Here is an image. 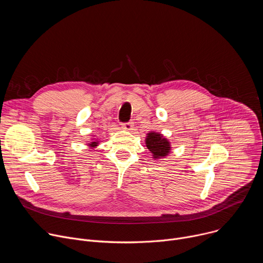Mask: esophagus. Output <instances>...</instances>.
I'll return each instance as SVG.
<instances>
[{"mask_svg": "<svg viewBox=\"0 0 263 263\" xmlns=\"http://www.w3.org/2000/svg\"><path fill=\"white\" fill-rule=\"evenodd\" d=\"M133 123H124L122 124V129L125 131H131L133 130Z\"/></svg>", "mask_w": 263, "mask_h": 263, "instance_id": "1", "label": "esophagus"}]
</instances>
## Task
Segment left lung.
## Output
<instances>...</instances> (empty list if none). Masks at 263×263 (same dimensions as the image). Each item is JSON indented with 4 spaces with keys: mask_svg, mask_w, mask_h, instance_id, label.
<instances>
[{
    "mask_svg": "<svg viewBox=\"0 0 263 263\" xmlns=\"http://www.w3.org/2000/svg\"><path fill=\"white\" fill-rule=\"evenodd\" d=\"M145 145L154 159H162L171 153V142L162 134L151 131L146 134Z\"/></svg>",
    "mask_w": 263,
    "mask_h": 263,
    "instance_id": "8db88e82",
    "label": "left lung"
}]
</instances>
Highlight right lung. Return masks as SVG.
<instances>
[{"instance_id":"obj_1","label":"right lung","mask_w":263,"mask_h":263,"mask_svg":"<svg viewBox=\"0 0 263 263\" xmlns=\"http://www.w3.org/2000/svg\"><path fill=\"white\" fill-rule=\"evenodd\" d=\"M98 144H99V141L96 140V138H93L92 141H90V142L88 143V146H89V148H95V147L98 146Z\"/></svg>"}]
</instances>
